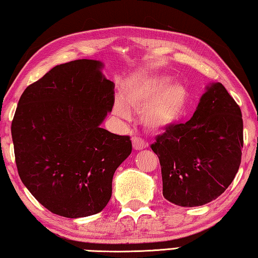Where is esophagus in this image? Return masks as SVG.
I'll return each mask as SVG.
<instances>
[{
    "label": "esophagus",
    "mask_w": 258,
    "mask_h": 258,
    "mask_svg": "<svg viewBox=\"0 0 258 258\" xmlns=\"http://www.w3.org/2000/svg\"><path fill=\"white\" fill-rule=\"evenodd\" d=\"M133 147L135 150H143V149L148 147V143L143 140V138L134 136L133 137Z\"/></svg>",
    "instance_id": "esophagus-1"
}]
</instances>
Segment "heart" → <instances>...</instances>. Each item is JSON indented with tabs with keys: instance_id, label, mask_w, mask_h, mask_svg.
Here are the masks:
<instances>
[{
	"instance_id": "1",
	"label": "heart",
	"mask_w": 258,
	"mask_h": 258,
	"mask_svg": "<svg viewBox=\"0 0 258 258\" xmlns=\"http://www.w3.org/2000/svg\"><path fill=\"white\" fill-rule=\"evenodd\" d=\"M187 89L180 83H167L164 76L143 77L114 102L113 113L122 120H130L127 108L141 111V121L148 129L158 130L177 122L187 104Z\"/></svg>"
}]
</instances>
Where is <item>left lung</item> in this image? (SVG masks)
<instances>
[{
	"label": "left lung",
	"instance_id": "8db88e82",
	"mask_svg": "<svg viewBox=\"0 0 258 258\" xmlns=\"http://www.w3.org/2000/svg\"><path fill=\"white\" fill-rule=\"evenodd\" d=\"M242 148L240 106L222 84H213L191 120L166 126L151 144L162 169L164 198L182 207L216 199L234 180Z\"/></svg>",
	"mask_w": 258,
	"mask_h": 258
}]
</instances>
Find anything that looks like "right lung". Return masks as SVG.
<instances>
[{
	"instance_id": "obj_1",
	"label": "right lung",
	"mask_w": 258,
	"mask_h": 258,
	"mask_svg": "<svg viewBox=\"0 0 258 258\" xmlns=\"http://www.w3.org/2000/svg\"><path fill=\"white\" fill-rule=\"evenodd\" d=\"M102 64L78 59L29 85L11 123L16 166L27 188L53 214L101 212L115 171L132 154L130 136L100 128L115 102Z\"/></svg>"
}]
</instances>
